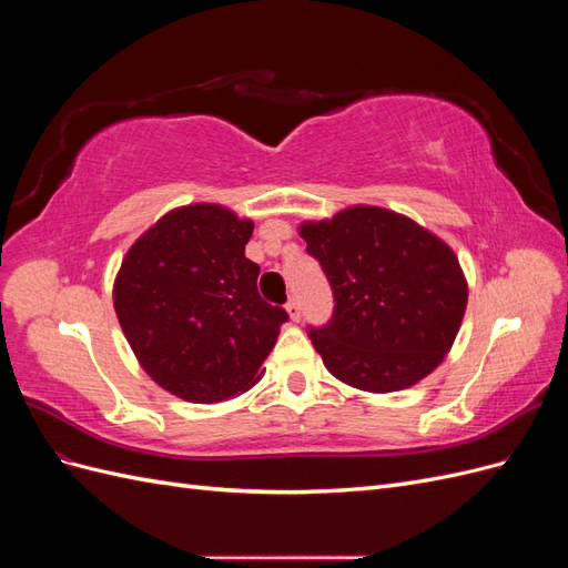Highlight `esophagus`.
I'll use <instances>...</instances> for the list:
<instances>
[{
	"instance_id": "esophagus-1",
	"label": "esophagus",
	"mask_w": 568,
	"mask_h": 568,
	"mask_svg": "<svg viewBox=\"0 0 568 568\" xmlns=\"http://www.w3.org/2000/svg\"><path fill=\"white\" fill-rule=\"evenodd\" d=\"M286 313H288V317L294 320V322H301V317H303V313H301V303H298L296 298H291V301L286 303Z\"/></svg>"
}]
</instances>
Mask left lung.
Returning <instances> with one entry per match:
<instances>
[{"instance_id": "8db88e82", "label": "left lung", "mask_w": 568, "mask_h": 568, "mask_svg": "<svg viewBox=\"0 0 568 568\" xmlns=\"http://www.w3.org/2000/svg\"><path fill=\"white\" fill-rule=\"evenodd\" d=\"M301 236L334 291L332 320L307 336L336 379L390 393L443 363L469 294L448 244L376 205L303 222Z\"/></svg>"}]
</instances>
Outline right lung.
<instances>
[{
    "mask_svg": "<svg viewBox=\"0 0 568 568\" xmlns=\"http://www.w3.org/2000/svg\"><path fill=\"white\" fill-rule=\"evenodd\" d=\"M251 220L215 203L170 211L128 251L113 305L130 348L161 388L189 403L248 390L280 326V305L257 294L246 257Z\"/></svg>",
    "mask_w": 568,
    "mask_h": 568,
    "instance_id": "obj_1",
    "label": "right lung"
}]
</instances>
